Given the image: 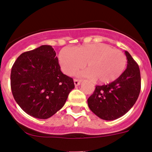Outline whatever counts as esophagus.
Returning <instances> with one entry per match:
<instances>
[{
	"label": "esophagus",
	"instance_id": "obj_1",
	"mask_svg": "<svg viewBox=\"0 0 152 152\" xmlns=\"http://www.w3.org/2000/svg\"><path fill=\"white\" fill-rule=\"evenodd\" d=\"M74 83H75V85L77 87V86L80 85V80H77V79H74Z\"/></svg>",
	"mask_w": 152,
	"mask_h": 152
}]
</instances>
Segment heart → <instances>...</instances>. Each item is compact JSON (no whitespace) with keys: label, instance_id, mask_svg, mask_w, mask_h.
Segmentation results:
<instances>
[{"label":"heart","instance_id":"heart-1","mask_svg":"<svg viewBox=\"0 0 152 152\" xmlns=\"http://www.w3.org/2000/svg\"><path fill=\"white\" fill-rule=\"evenodd\" d=\"M59 63L65 75H74L85 65L87 70L80 75L94 79L100 84H108L121 76L127 64L123 52L107 44H87L74 50L64 48L59 53Z\"/></svg>","mask_w":152,"mask_h":152}]
</instances>
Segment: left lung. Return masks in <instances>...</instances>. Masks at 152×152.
<instances>
[{
    "label": "left lung",
    "instance_id": "1",
    "mask_svg": "<svg viewBox=\"0 0 152 152\" xmlns=\"http://www.w3.org/2000/svg\"><path fill=\"white\" fill-rule=\"evenodd\" d=\"M125 54L127 67L121 76L112 83L96 86L88 100L90 110L104 120H114L125 115L133 107L140 93L139 65L127 51Z\"/></svg>",
    "mask_w": 152,
    "mask_h": 152
}]
</instances>
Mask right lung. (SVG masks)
I'll use <instances>...</instances> for the list:
<instances>
[{
  "instance_id": "obj_1",
  "label": "right lung",
  "mask_w": 152,
  "mask_h": 152,
  "mask_svg": "<svg viewBox=\"0 0 152 152\" xmlns=\"http://www.w3.org/2000/svg\"><path fill=\"white\" fill-rule=\"evenodd\" d=\"M56 52L43 45L23 52L11 69L10 86L14 100L29 116L45 119L61 110L74 80L61 72Z\"/></svg>"
}]
</instances>
